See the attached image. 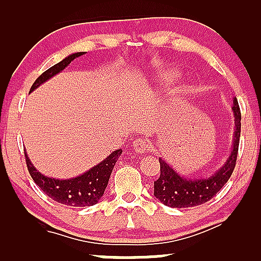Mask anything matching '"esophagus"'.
Instances as JSON below:
<instances>
[{
	"label": "esophagus",
	"mask_w": 261,
	"mask_h": 261,
	"mask_svg": "<svg viewBox=\"0 0 261 261\" xmlns=\"http://www.w3.org/2000/svg\"><path fill=\"white\" fill-rule=\"evenodd\" d=\"M132 148L137 153H144L146 150H149L150 148V144L149 142L146 141L144 138H139L137 141L134 142V145H132Z\"/></svg>",
	"instance_id": "obj_1"
}]
</instances>
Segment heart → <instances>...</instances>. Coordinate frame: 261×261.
<instances>
[{
    "mask_svg": "<svg viewBox=\"0 0 261 261\" xmlns=\"http://www.w3.org/2000/svg\"><path fill=\"white\" fill-rule=\"evenodd\" d=\"M179 72L175 69H167L157 75L155 83L160 87H170L178 82Z\"/></svg>",
    "mask_w": 261,
    "mask_h": 261,
    "instance_id": "b5f03b06",
    "label": "heart"
}]
</instances>
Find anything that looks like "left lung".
<instances>
[{
    "mask_svg": "<svg viewBox=\"0 0 261 261\" xmlns=\"http://www.w3.org/2000/svg\"><path fill=\"white\" fill-rule=\"evenodd\" d=\"M232 111L234 115L233 145L226 162L207 177H187L179 175L166 160L160 159L161 175L153 182V195L157 200L168 207L188 208L208 202L221 190L232 176L239 149L241 113L237 98H233Z\"/></svg>",
    "mask_w": 261,
    "mask_h": 261,
    "instance_id": "left-lung-1",
    "label": "left lung"
}]
</instances>
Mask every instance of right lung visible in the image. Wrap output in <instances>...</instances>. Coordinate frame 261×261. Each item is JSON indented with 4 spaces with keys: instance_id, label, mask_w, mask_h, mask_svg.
<instances>
[{
    "instance_id": "obj_1",
    "label": "right lung",
    "mask_w": 261,
    "mask_h": 261,
    "mask_svg": "<svg viewBox=\"0 0 261 261\" xmlns=\"http://www.w3.org/2000/svg\"><path fill=\"white\" fill-rule=\"evenodd\" d=\"M84 52L73 53L71 56L66 57L64 60L58 62L57 65L43 72L35 83L33 84L31 92L35 89H38L40 85L46 83L47 80L53 78L58 73L64 71L75 58L82 57ZM123 150L118 149L110 153L104 161L98 163L84 172V174L75 176V177L67 178V179H59L48 177V176L42 175L38 169L34 167L32 161L29 160L27 151L24 150L25 155V163L29 174L34 182L39 186V188L49 196L50 199L57 201L59 203L72 205V207H89L93 205L101 199L102 194H104L106 187H108L110 176L113 170V167L118 159L122 155Z\"/></svg>"
}]
</instances>
